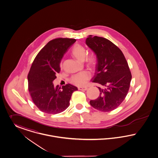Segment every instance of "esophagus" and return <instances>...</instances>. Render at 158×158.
<instances>
[{"instance_id":"34e87169","label":"esophagus","mask_w":158,"mask_h":158,"mask_svg":"<svg viewBox=\"0 0 158 158\" xmlns=\"http://www.w3.org/2000/svg\"><path fill=\"white\" fill-rule=\"evenodd\" d=\"M88 88L87 87H78V89L79 90H84V91H86L87 90Z\"/></svg>"}]
</instances>
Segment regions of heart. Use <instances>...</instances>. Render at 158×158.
<instances>
[{"label":"heart","instance_id":"obj_1","mask_svg":"<svg viewBox=\"0 0 158 158\" xmlns=\"http://www.w3.org/2000/svg\"><path fill=\"white\" fill-rule=\"evenodd\" d=\"M72 54L78 60L83 61L86 55V51L82 45L76 44L72 49ZM85 63L88 67L94 68L97 63V58L96 56L91 54L86 57ZM90 77V73L85 70L73 75L70 79V82L74 85L82 86L86 84Z\"/></svg>","mask_w":158,"mask_h":158}]
</instances>
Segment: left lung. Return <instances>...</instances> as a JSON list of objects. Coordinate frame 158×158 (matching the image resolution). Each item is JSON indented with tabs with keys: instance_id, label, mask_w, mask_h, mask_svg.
<instances>
[{
	"instance_id": "8db88e82",
	"label": "left lung",
	"mask_w": 158,
	"mask_h": 158,
	"mask_svg": "<svg viewBox=\"0 0 158 158\" xmlns=\"http://www.w3.org/2000/svg\"><path fill=\"white\" fill-rule=\"evenodd\" d=\"M86 44L97 58L92 82L100 85V95L90 104L99 111H112L123 102L130 89L132 75L128 63L121 49L104 37L89 35Z\"/></svg>"
}]
</instances>
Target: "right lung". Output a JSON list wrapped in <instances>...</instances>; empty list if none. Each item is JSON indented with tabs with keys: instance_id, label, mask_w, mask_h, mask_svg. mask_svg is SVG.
<instances>
[{
	"instance_id": "1",
	"label": "right lung",
	"mask_w": 158,
	"mask_h": 158,
	"mask_svg": "<svg viewBox=\"0 0 158 158\" xmlns=\"http://www.w3.org/2000/svg\"><path fill=\"white\" fill-rule=\"evenodd\" d=\"M70 38L50 40L37 54L28 72V91L37 108L48 114L64 111L69 106L73 93L77 87L66 84L54 86L52 82L60 71V64L68 48L76 42Z\"/></svg>"
}]
</instances>
